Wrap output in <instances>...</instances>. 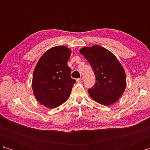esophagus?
<instances>
[{
    "instance_id": "obj_1",
    "label": "esophagus",
    "mask_w": 150,
    "mask_h": 150,
    "mask_svg": "<svg viewBox=\"0 0 150 150\" xmlns=\"http://www.w3.org/2000/svg\"><path fill=\"white\" fill-rule=\"evenodd\" d=\"M83 81H84V78H79V79H77V82L79 83H83Z\"/></svg>"
}]
</instances>
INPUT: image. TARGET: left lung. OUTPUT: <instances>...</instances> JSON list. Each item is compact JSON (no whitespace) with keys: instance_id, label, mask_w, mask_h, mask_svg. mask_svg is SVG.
<instances>
[{"instance_id":"obj_1","label":"left lung","mask_w":150,"mask_h":150,"mask_svg":"<svg viewBox=\"0 0 150 150\" xmlns=\"http://www.w3.org/2000/svg\"><path fill=\"white\" fill-rule=\"evenodd\" d=\"M80 53L91 66L96 83L88 89L90 96L104 106L116 103L126 88L125 72L115 56L99 46L84 47Z\"/></svg>"}]
</instances>
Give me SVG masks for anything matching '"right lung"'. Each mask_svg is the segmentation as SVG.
<instances>
[{
	"label": "right lung",
	"mask_w": 150,
	"mask_h": 150,
	"mask_svg": "<svg viewBox=\"0 0 150 150\" xmlns=\"http://www.w3.org/2000/svg\"><path fill=\"white\" fill-rule=\"evenodd\" d=\"M71 51L65 46L52 47L40 58L33 73V89L37 100L55 108L66 101L75 79L67 66Z\"/></svg>",
	"instance_id": "1"
}]
</instances>
